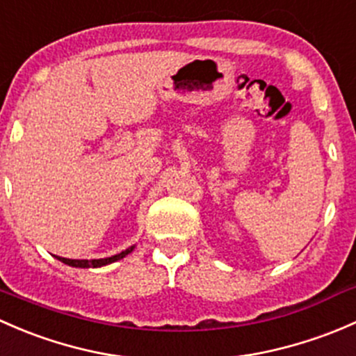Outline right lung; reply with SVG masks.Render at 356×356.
<instances>
[{
	"instance_id": "obj_1",
	"label": "right lung",
	"mask_w": 356,
	"mask_h": 356,
	"mask_svg": "<svg viewBox=\"0 0 356 356\" xmlns=\"http://www.w3.org/2000/svg\"><path fill=\"white\" fill-rule=\"evenodd\" d=\"M131 250H134V247L127 248V250L106 259H92V260H73V259H65V257H58V259H60L61 262L67 264V266H72V267H101V266H106V264H111V262H116V260L123 259L124 255L130 254Z\"/></svg>"
}]
</instances>
